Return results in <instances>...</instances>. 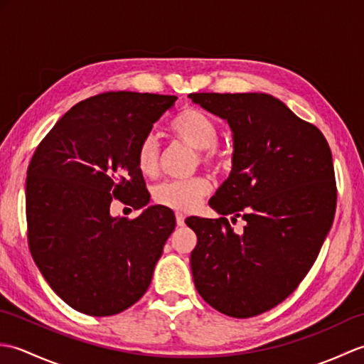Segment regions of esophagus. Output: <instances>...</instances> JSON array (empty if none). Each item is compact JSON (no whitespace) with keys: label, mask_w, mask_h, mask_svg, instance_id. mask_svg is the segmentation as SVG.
<instances>
[{"label":"esophagus","mask_w":364,"mask_h":364,"mask_svg":"<svg viewBox=\"0 0 364 364\" xmlns=\"http://www.w3.org/2000/svg\"><path fill=\"white\" fill-rule=\"evenodd\" d=\"M175 218H176V225H178V227H183V225H184V219H186V218H184V214L176 213Z\"/></svg>","instance_id":"1"}]
</instances>
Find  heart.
I'll use <instances>...</instances> for the list:
<instances>
[{"instance_id":"b5f03b06","label":"heart","mask_w":364,"mask_h":364,"mask_svg":"<svg viewBox=\"0 0 364 364\" xmlns=\"http://www.w3.org/2000/svg\"><path fill=\"white\" fill-rule=\"evenodd\" d=\"M172 134L189 145L200 154V161L205 166L220 167L225 166L227 154L215 146L219 131L215 122L197 107H186L170 122ZM161 159V149L158 139L153 134L145 136L136 151L137 168L145 176L158 173ZM211 183L203 176L189 178V180H170L158 184L153 189V200L161 206L175 211H192L202 202L205 196L210 194Z\"/></svg>"}]
</instances>
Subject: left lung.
<instances>
[{"label": "left lung", "mask_w": 364, "mask_h": 364, "mask_svg": "<svg viewBox=\"0 0 364 364\" xmlns=\"http://www.w3.org/2000/svg\"><path fill=\"white\" fill-rule=\"evenodd\" d=\"M228 123L231 172L210 200L220 219L192 218L191 269L200 296L231 318H252L289 296L318 258L336 210L335 170L321 131L272 95L191 94ZM232 221L246 220L236 234Z\"/></svg>", "instance_id": "left-lung-1"}]
</instances>
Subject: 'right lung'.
<instances>
[{
  "label": "right lung",
  "instance_id": "1",
  "mask_svg": "<svg viewBox=\"0 0 364 364\" xmlns=\"http://www.w3.org/2000/svg\"><path fill=\"white\" fill-rule=\"evenodd\" d=\"M176 97L106 92L65 112L37 146L26 178L29 250L51 289L73 310L112 316L149 289L175 230L153 205L136 151ZM114 198L142 209L114 218Z\"/></svg>",
  "mask_w": 364,
  "mask_h": 364
}]
</instances>
